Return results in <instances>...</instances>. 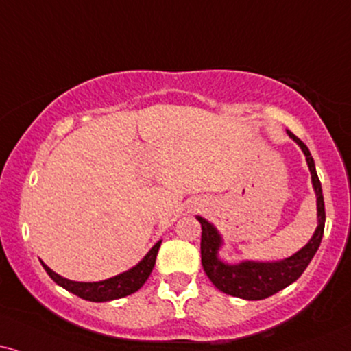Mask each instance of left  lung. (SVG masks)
Segmentation results:
<instances>
[{
  "mask_svg": "<svg viewBox=\"0 0 351 351\" xmlns=\"http://www.w3.org/2000/svg\"><path fill=\"white\" fill-rule=\"evenodd\" d=\"M288 136L300 145L306 155L309 171H311L313 186L317 196V228L314 232L313 238L303 250L296 252L288 259L278 261V263H241L237 265L223 264L217 257V251L221 245L220 234L217 230L204 220L202 217H197L202 227L201 238V261L202 267L206 270L207 277L212 283L223 293L237 296L243 300H264L283 290V288L298 280L300 275L304 272L311 259L316 254L321 239L324 234V225H326V208H324V196L321 181L317 178L316 167L311 157V152L306 147L304 143L296 137L293 132L288 131Z\"/></svg>",
  "mask_w": 351,
  "mask_h": 351,
  "instance_id": "left-lung-1",
  "label": "left lung"
}]
</instances>
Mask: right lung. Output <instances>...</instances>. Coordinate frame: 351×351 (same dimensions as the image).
I'll return each instance as SVG.
<instances>
[{"label":"right lung","instance_id":"right-lung-1","mask_svg":"<svg viewBox=\"0 0 351 351\" xmlns=\"http://www.w3.org/2000/svg\"><path fill=\"white\" fill-rule=\"evenodd\" d=\"M160 243L158 241L152 250L147 252V256L141 261L136 267H132L128 272H123L117 275V277L108 278V280L104 282H73L68 280V278H63L61 275L53 272V270L42 263L43 269L47 270V274L50 275L51 280L58 283L60 287L66 288V290L74 293L79 298L94 301V303H101V301H112L118 298H124V296L134 293V291L139 290L141 287L144 285L145 280L149 278L150 272H152L155 259H157L158 247H160Z\"/></svg>","mask_w":351,"mask_h":351}]
</instances>
